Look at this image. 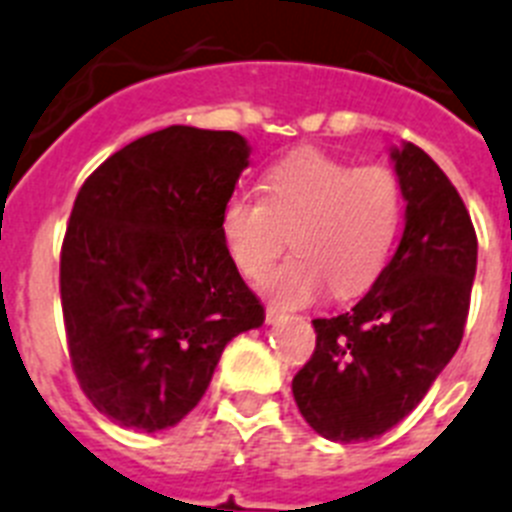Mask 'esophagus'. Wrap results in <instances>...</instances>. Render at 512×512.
Returning <instances> with one entry per match:
<instances>
[{
    "instance_id": "esophagus-1",
    "label": "esophagus",
    "mask_w": 512,
    "mask_h": 512,
    "mask_svg": "<svg viewBox=\"0 0 512 512\" xmlns=\"http://www.w3.org/2000/svg\"><path fill=\"white\" fill-rule=\"evenodd\" d=\"M281 320H286V312H283V309H278V307L265 309V322H268V325H276V322H281Z\"/></svg>"
}]
</instances>
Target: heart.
<instances>
[{
    "instance_id": "obj_1",
    "label": "heart",
    "mask_w": 512,
    "mask_h": 512,
    "mask_svg": "<svg viewBox=\"0 0 512 512\" xmlns=\"http://www.w3.org/2000/svg\"><path fill=\"white\" fill-rule=\"evenodd\" d=\"M263 200L231 195L221 210V239L231 263L252 281L265 278L289 244L296 255L265 281L281 307H302L328 289L354 296L388 265L401 229V184L385 166H351L320 150L273 163Z\"/></svg>"
}]
</instances>
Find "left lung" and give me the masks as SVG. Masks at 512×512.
I'll return each mask as SVG.
<instances>
[{"mask_svg": "<svg viewBox=\"0 0 512 512\" xmlns=\"http://www.w3.org/2000/svg\"><path fill=\"white\" fill-rule=\"evenodd\" d=\"M406 200L395 255L349 312L312 320L315 354L291 390L325 440L380 437L419 406L461 346L476 231L461 195L414 143L390 150Z\"/></svg>", "mask_w": 512, "mask_h": 512, "instance_id": "8db88e82", "label": "left lung"}]
</instances>
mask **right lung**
<instances>
[{
  "mask_svg": "<svg viewBox=\"0 0 512 512\" xmlns=\"http://www.w3.org/2000/svg\"><path fill=\"white\" fill-rule=\"evenodd\" d=\"M249 145L174 124L137 137L77 192L59 263L72 369L90 403L140 432L195 409L223 349L265 309L221 239Z\"/></svg>",
  "mask_w": 512,
  "mask_h": 512,
  "instance_id": "right-lung-1",
  "label": "right lung"
}]
</instances>
